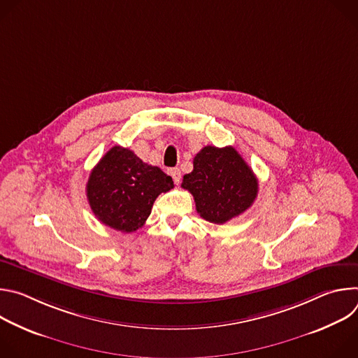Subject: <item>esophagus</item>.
<instances>
[{"label": "esophagus", "mask_w": 358, "mask_h": 358, "mask_svg": "<svg viewBox=\"0 0 358 358\" xmlns=\"http://www.w3.org/2000/svg\"><path fill=\"white\" fill-rule=\"evenodd\" d=\"M169 173H170V176L173 177V180H174L176 184H178V182L181 181V171H180L178 169H171Z\"/></svg>", "instance_id": "obj_1"}]
</instances>
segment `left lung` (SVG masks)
<instances>
[{"mask_svg":"<svg viewBox=\"0 0 358 358\" xmlns=\"http://www.w3.org/2000/svg\"><path fill=\"white\" fill-rule=\"evenodd\" d=\"M181 187L195 201L196 213L213 224H225L245 213L258 195V178L232 147H203Z\"/></svg>","mask_w":358,"mask_h":358,"instance_id":"obj_1","label":"left lung"}]
</instances>
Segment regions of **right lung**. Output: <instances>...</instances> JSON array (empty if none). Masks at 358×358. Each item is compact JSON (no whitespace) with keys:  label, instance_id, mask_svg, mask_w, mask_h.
<instances>
[{"label":"right lung","instance_id":"right-lung-1","mask_svg":"<svg viewBox=\"0 0 358 358\" xmlns=\"http://www.w3.org/2000/svg\"><path fill=\"white\" fill-rule=\"evenodd\" d=\"M173 187V178L159 167L143 163L129 148L115 145L92 170L86 195L101 224L129 234L144 225L156 198Z\"/></svg>","mask_w":358,"mask_h":358}]
</instances>
